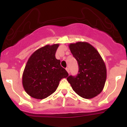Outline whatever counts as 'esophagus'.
<instances>
[{"mask_svg":"<svg viewBox=\"0 0 127 127\" xmlns=\"http://www.w3.org/2000/svg\"><path fill=\"white\" fill-rule=\"evenodd\" d=\"M66 71H67V72H68L69 74V72H70V71H69V69L68 67H66Z\"/></svg>","mask_w":127,"mask_h":127,"instance_id":"1","label":"esophagus"}]
</instances>
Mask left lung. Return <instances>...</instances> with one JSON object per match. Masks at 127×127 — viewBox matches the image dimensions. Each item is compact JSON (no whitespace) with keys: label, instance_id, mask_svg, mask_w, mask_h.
Segmentation results:
<instances>
[{"label":"left lung","instance_id":"8db88e82","mask_svg":"<svg viewBox=\"0 0 127 127\" xmlns=\"http://www.w3.org/2000/svg\"><path fill=\"white\" fill-rule=\"evenodd\" d=\"M69 48L77 61L76 77L67 78L73 90L85 99H92L103 91L107 77L106 64L93 46L86 42L70 43Z\"/></svg>","mask_w":127,"mask_h":127}]
</instances>
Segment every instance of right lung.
I'll return each mask as SVG.
<instances>
[{"instance_id": "add662e5", "label": "right lung", "mask_w": 127, "mask_h": 127, "mask_svg": "<svg viewBox=\"0 0 127 127\" xmlns=\"http://www.w3.org/2000/svg\"><path fill=\"white\" fill-rule=\"evenodd\" d=\"M59 44L47 45L37 50L28 59L22 77L23 86L30 96L37 99L54 93L60 81L68 76L55 53Z\"/></svg>"}]
</instances>
